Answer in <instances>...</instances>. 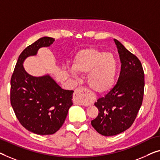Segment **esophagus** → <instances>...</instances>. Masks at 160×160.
<instances>
[{"mask_svg":"<svg viewBox=\"0 0 160 160\" xmlns=\"http://www.w3.org/2000/svg\"><path fill=\"white\" fill-rule=\"evenodd\" d=\"M89 98V90L86 88L79 87L75 90L74 103L82 106H88Z\"/></svg>","mask_w":160,"mask_h":160,"instance_id":"esophagus-1","label":"esophagus"}]
</instances>
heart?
Instances as JSON below:
<instances>
[{
	"label": "heart",
	"mask_w": 160,
	"mask_h": 160,
	"mask_svg": "<svg viewBox=\"0 0 160 160\" xmlns=\"http://www.w3.org/2000/svg\"><path fill=\"white\" fill-rule=\"evenodd\" d=\"M70 72L88 74V85L96 93L108 92L113 88L117 62L111 54L93 47L80 49L74 56Z\"/></svg>",
	"instance_id": "obj_1"
}]
</instances>
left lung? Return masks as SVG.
<instances>
[{"mask_svg":"<svg viewBox=\"0 0 160 160\" xmlns=\"http://www.w3.org/2000/svg\"><path fill=\"white\" fill-rule=\"evenodd\" d=\"M113 41L121 62L120 75L111 91L94 103L99 113L91 121L98 133L106 137L122 133L132 126L144 95V74L141 62L120 42Z\"/></svg>","mask_w":160,"mask_h":160,"instance_id":"8db88e82","label":"left lung"}]
</instances>
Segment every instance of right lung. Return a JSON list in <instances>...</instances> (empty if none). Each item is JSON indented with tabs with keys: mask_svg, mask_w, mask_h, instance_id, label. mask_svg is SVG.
Listing matches in <instances>:
<instances>
[{
	"mask_svg": "<svg viewBox=\"0 0 160 160\" xmlns=\"http://www.w3.org/2000/svg\"><path fill=\"white\" fill-rule=\"evenodd\" d=\"M54 39L40 38L19 56L11 80V103L21 124L36 134L57 132L65 122L72 106L73 90H64L49 74L35 77L25 70L23 62L35 56L42 47H49Z\"/></svg>",
	"mask_w": 160,
	"mask_h": 160,
	"instance_id": "obj_1",
	"label": "right lung"
}]
</instances>
